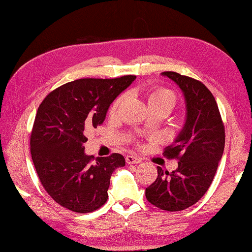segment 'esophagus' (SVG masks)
<instances>
[{
    "label": "esophagus",
    "mask_w": 252,
    "mask_h": 252,
    "mask_svg": "<svg viewBox=\"0 0 252 252\" xmlns=\"http://www.w3.org/2000/svg\"><path fill=\"white\" fill-rule=\"evenodd\" d=\"M126 162L128 164H138L141 162V159L135 156H126Z\"/></svg>",
    "instance_id": "34e87169"
}]
</instances>
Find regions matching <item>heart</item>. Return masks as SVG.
<instances>
[{
    "label": "heart",
    "instance_id": "obj_1",
    "mask_svg": "<svg viewBox=\"0 0 252 252\" xmlns=\"http://www.w3.org/2000/svg\"><path fill=\"white\" fill-rule=\"evenodd\" d=\"M123 101V96H120L118 98L115 99V102L112 104L111 106V110H110V114L112 116L116 115L117 112H118V108L121 106V103ZM158 101H168L171 102L174 105L175 103V96L174 94L169 91V90H165V89H157L155 91H153L150 93V95L148 97V103L151 104L154 102H158Z\"/></svg>",
    "mask_w": 252,
    "mask_h": 252
}]
</instances>
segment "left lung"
Listing matches in <instances>:
<instances>
[{
    "label": "left lung",
    "mask_w": 252,
    "mask_h": 252,
    "mask_svg": "<svg viewBox=\"0 0 252 252\" xmlns=\"http://www.w3.org/2000/svg\"><path fill=\"white\" fill-rule=\"evenodd\" d=\"M178 85L185 102L181 130L163 155L179 160L172 172L158 167L146 197L163 211L178 212L202 198L215 177L225 147V129L214 96L202 82L172 71L161 73Z\"/></svg>",
    "instance_id": "obj_1"
}]
</instances>
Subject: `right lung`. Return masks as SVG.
I'll list each match as a JSON object with an SVG mask.
<instances>
[{
	"label": "right lung",
	"mask_w": 252,
	"mask_h": 252,
	"mask_svg": "<svg viewBox=\"0 0 252 252\" xmlns=\"http://www.w3.org/2000/svg\"><path fill=\"white\" fill-rule=\"evenodd\" d=\"M135 79L75 80L49 93L38 107L32 158L42 187L59 205L90 213L107 201L112 173L124 167L125 158L113 154L94 159L84 153V134L105 121L114 99Z\"/></svg>",
	"instance_id": "right-lung-1"
}]
</instances>
